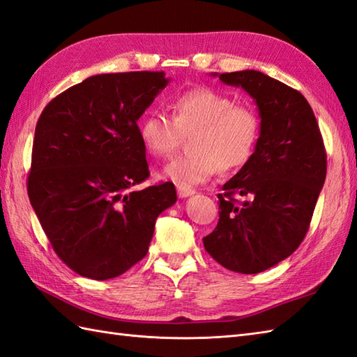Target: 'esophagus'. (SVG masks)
<instances>
[{
    "label": "esophagus",
    "instance_id": "esophagus-1",
    "mask_svg": "<svg viewBox=\"0 0 357 357\" xmlns=\"http://www.w3.org/2000/svg\"><path fill=\"white\" fill-rule=\"evenodd\" d=\"M176 192H178L179 198H187V196H192L196 193L195 188L185 187V185H176Z\"/></svg>",
    "mask_w": 357,
    "mask_h": 357
}]
</instances>
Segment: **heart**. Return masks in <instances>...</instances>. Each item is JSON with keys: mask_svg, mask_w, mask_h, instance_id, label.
<instances>
[{"mask_svg": "<svg viewBox=\"0 0 357 357\" xmlns=\"http://www.w3.org/2000/svg\"><path fill=\"white\" fill-rule=\"evenodd\" d=\"M188 139L185 156L165 167L164 176L176 185H196L216 170L230 173L252 159L261 136V118L247 104L210 87L179 93L172 104V118L149 112L139 123V138L151 156L167 159Z\"/></svg>", "mask_w": 357, "mask_h": 357, "instance_id": "heart-1", "label": "heart"}]
</instances>
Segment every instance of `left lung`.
I'll list each match as a JSON object with an SVG mask.
<instances>
[{
	"mask_svg": "<svg viewBox=\"0 0 357 357\" xmlns=\"http://www.w3.org/2000/svg\"><path fill=\"white\" fill-rule=\"evenodd\" d=\"M219 79L253 98L261 136L252 159L227 181L216 229L204 238L222 267L255 275L284 261L301 245L327 176V151L314 113L301 92L256 70ZM236 195L249 199L239 203Z\"/></svg>",
	"mask_w": 357,
	"mask_h": 357,
	"instance_id": "obj_1",
	"label": "left lung"
}]
</instances>
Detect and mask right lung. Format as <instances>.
I'll list each match as a JSON object with an SVG mask.
<instances>
[{"instance_id":"right-lung-1","label":"right lung","mask_w":357,"mask_h":357,"mask_svg":"<svg viewBox=\"0 0 357 357\" xmlns=\"http://www.w3.org/2000/svg\"><path fill=\"white\" fill-rule=\"evenodd\" d=\"M164 72L102 73L45 105L35 127L27 193L59 259L78 275H123L149 252L156 218L176 202L149 176L138 119L167 86Z\"/></svg>"}]
</instances>
